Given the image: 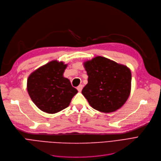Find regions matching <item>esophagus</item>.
<instances>
[{
    "label": "esophagus",
    "instance_id": "34e87169",
    "mask_svg": "<svg viewBox=\"0 0 161 161\" xmlns=\"http://www.w3.org/2000/svg\"><path fill=\"white\" fill-rule=\"evenodd\" d=\"M82 87H83V86H82V85H80L77 87L78 91H79V92H81V91H82Z\"/></svg>",
    "mask_w": 161,
    "mask_h": 161
}]
</instances>
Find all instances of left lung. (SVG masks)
Segmentation results:
<instances>
[{"label": "left lung", "instance_id": "left-lung-1", "mask_svg": "<svg viewBox=\"0 0 161 161\" xmlns=\"http://www.w3.org/2000/svg\"><path fill=\"white\" fill-rule=\"evenodd\" d=\"M83 65L88 78L82 94L90 105L103 113L120 109L130 94V69L102 56L86 61Z\"/></svg>", "mask_w": 161, "mask_h": 161}]
</instances>
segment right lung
<instances>
[{"label":"right lung","mask_w":161,"mask_h":161,"mask_svg":"<svg viewBox=\"0 0 161 161\" xmlns=\"http://www.w3.org/2000/svg\"><path fill=\"white\" fill-rule=\"evenodd\" d=\"M67 67L63 62L52 60L31 73L27 89L33 103L41 111L54 114L69 105L78 91L64 76Z\"/></svg>","instance_id":"1"}]
</instances>
